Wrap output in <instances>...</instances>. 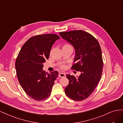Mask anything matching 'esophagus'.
<instances>
[{"mask_svg": "<svg viewBox=\"0 0 123 123\" xmlns=\"http://www.w3.org/2000/svg\"><path fill=\"white\" fill-rule=\"evenodd\" d=\"M59 76L60 77H61V78H65V77H66V75L64 73H59Z\"/></svg>", "mask_w": 123, "mask_h": 123, "instance_id": "esophagus-1", "label": "esophagus"}]
</instances>
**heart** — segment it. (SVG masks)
Returning a JSON list of instances; mask_svg holds the SVG:
<instances>
[{
  "instance_id": "1",
  "label": "heart",
  "mask_w": 123,
  "mask_h": 123,
  "mask_svg": "<svg viewBox=\"0 0 123 123\" xmlns=\"http://www.w3.org/2000/svg\"><path fill=\"white\" fill-rule=\"evenodd\" d=\"M60 68L62 69H65L66 68V66L64 64H61L60 65Z\"/></svg>"
}]
</instances>
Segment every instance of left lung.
Returning <instances> with one entry per match:
<instances>
[{"instance_id": "1", "label": "left lung", "mask_w": 123, "mask_h": 123, "mask_svg": "<svg viewBox=\"0 0 123 123\" xmlns=\"http://www.w3.org/2000/svg\"><path fill=\"white\" fill-rule=\"evenodd\" d=\"M59 34L75 48V63L71 68L81 72L77 78L66 75L69 83L65 89V94L73 100H83L93 93L101 79L103 61L100 45L92 34L83 30Z\"/></svg>"}]
</instances>
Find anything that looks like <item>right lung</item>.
<instances>
[{
    "label": "right lung",
    "instance_id": "1",
    "mask_svg": "<svg viewBox=\"0 0 123 123\" xmlns=\"http://www.w3.org/2000/svg\"><path fill=\"white\" fill-rule=\"evenodd\" d=\"M60 37L55 34L37 35L29 38L21 48L15 61L18 81L32 98L43 100L50 96L57 71L46 73L43 63L48 59L52 45Z\"/></svg>",
    "mask_w": 123,
    "mask_h": 123
}]
</instances>
